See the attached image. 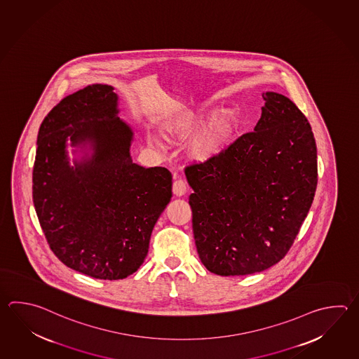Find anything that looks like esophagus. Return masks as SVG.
Masks as SVG:
<instances>
[{"label":"esophagus","mask_w":359,"mask_h":359,"mask_svg":"<svg viewBox=\"0 0 359 359\" xmlns=\"http://www.w3.org/2000/svg\"><path fill=\"white\" fill-rule=\"evenodd\" d=\"M187 189H188V185L183 179H176L172 184V191L176 197H183L184 194L187 193Z\"/></svg>","instance_id":"obj_1"}]
</instances>
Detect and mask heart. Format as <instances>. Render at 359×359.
Listing matches in <instances>:
<instances>
[{"mask_svg":"<svg viewBox=\"0 0 359 359\" xmlns=\"http://www.w3.org/2000/svg\"><path fill=\"white\" fill-rule=\"evenodd\" d=\"M212 110L211 102L184 107L174 116L162 121V135L174 143H182L196 131L187 143L185 154L193 162L210 161L222 152L233 137L238 123L236 112L231 107H221L205 121Z\"/></svg>","mask_w":359,"mask_h":359,"instance_id":"1","label":"heart"}]
</instances>
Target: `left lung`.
Masks as SVG:
<instances>
[{
	"label": "left lung",
	"mask_w": 359,
	"mask_h": 359,
	"mask_svg": "<svg viewBox=\"0 0 359 359\" xmlns=\"http://www.w3.org/2000/svg\"><path fill=\"white\" fill-rule=\"evenodd\" d=\"M255 132L185 168L198 256L219 276L270 269L292 247L317 187V148L306 116L285 95H262Z\"/></svg>",
	"instance_id": "left-lung-1"
}]
</instances>
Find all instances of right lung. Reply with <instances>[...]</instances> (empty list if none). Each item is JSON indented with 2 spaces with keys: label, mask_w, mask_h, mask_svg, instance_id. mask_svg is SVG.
<instances>
[{
  "label": "right lung",
  "mask_w": 359,
  "mask_h": 359,
  "mask_svg": "<svg viewBox=\"0 0 359 359\" xmlns=\"http://www.w3.org/2000/svg\"><path fill=\"white\" fill-rule=\"evenodd\" d=\"M118 112V95L107 84L67 95L41 124L33 168V202L52 252L67 267L101 280L140 269L172 197L168 168L133 162L134 132ZM67 144L74 148L73 165Z\"/></svg>",
  "instance_id": "obj_1"
}]
</instances>
